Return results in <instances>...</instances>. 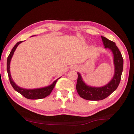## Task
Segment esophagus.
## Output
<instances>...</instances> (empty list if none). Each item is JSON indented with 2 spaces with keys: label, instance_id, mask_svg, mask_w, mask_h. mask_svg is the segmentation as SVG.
I'll return each instance as SVG.
<instances>
[{
  "label": "esophagus",
  "instance_id": "1",
  "mask_svg": "<svg viewBox=\"0 0 134 134\" xmlns=\"http://www.w3.org/2000/svg\"><path fill=\"white\" fill-rule=\"evenodd\" d=\"M77 68L76 67H73L72 68V69H76Z\"/></svg>",
  "mask_w": 134,
  "mask_h": 134
}]
</instances>
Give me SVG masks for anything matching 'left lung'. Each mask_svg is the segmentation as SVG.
Wrapping results in <instances>:
<instances>
[{
  "label": "left lung",
  "mask_w": 134,
  "mask_h": 134,
  "mask_svg": "<svg viewBox=\"0 0 134 134\" xmlns=\"http://www.w3.org/2000/svg\"><path fill=\"white\" fill-rule=\"evenodd\" d=\"M104 48L109 49L112 52L114 65V75L113 77L105 85L102 87H93L87 85L83 81L81 74L77 72L78 78L76 85V90L81 98L89 100H100L110 95L120 83L123 69V58L114 42L101 36Z\"/></svg>",
  "instance_id": "1"
}]
</instances>
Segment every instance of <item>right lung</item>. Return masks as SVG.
Wrapping results in <instances>:
<instances>
[{
  "instance_id": "right-lung-1",
  "label": "right lung",
  "mask_w": 134,
  "mask_h": 134,
  "mask_svg": "<svg viewBox=\"0 0 134 134\" xmlns=\"http://www.w3.org/2000/svg\"><path fill=\"white\" fill-rule=\"evenodd\" d=\"M23 41L18 42V43L14 45L13 48L12 49V51L10 52V54H9L8 58H7V72H8L9 79H10V83L11 85H12L13 88L16 91H18V93H19L20 94L23 95V96H24L25 98L29 99H40L44 98L51 94V93L52 92V90L54 89L55 85L57 81L60 77L57 79H56L55 81L53 82V83L52 84L47 86V87L38 88H34V89H27V88H23L20 87L18 85H16L15 82H14L13 81V80L12 76H11V72H10L11 60H12L13 55L14 51H16L17 47L19 46V44L23 43Z\"/></svg>"
}]
</instances>
